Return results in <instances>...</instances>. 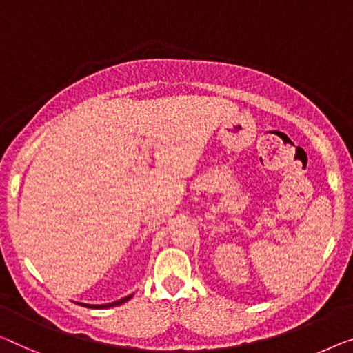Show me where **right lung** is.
<instances>
[{
	"label": "right lung",
	"instance_id": "1",
	"mask_svg": "<svg viewBox=\"0 0 353 353\" xmlns=\"http://www.w3.org/2000/svg\"><path fill=\"white\" fill-rule=\"evenodd\" d=\"M131 298V294L130 296H126V298H122V299H119V301H114V303H109V304H82V306H85V307H94V309H99V307H114V306H120V304H123V303H126L128 301V299Z\"/></svg>",
	"mask_w": 353,
	"mask_h": 353
}]
</instances>
